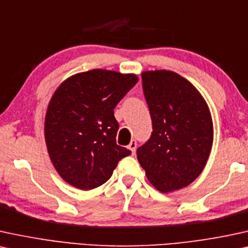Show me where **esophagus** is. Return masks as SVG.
I'll return each mask as SVG.
<instances>
[{"mask_svg":"<svg viewBox=\"0 0 248 248\" xmlns=\"http://www.w3.org/2000/svg\"><path fill=\"white\" fill-rule=\"evenodd\" d=\"M136 146H137V143H136V140H131V142L129 143V145H128V149L130 150L131 151V153H135V151H136Z\"/></svg>","mask_w":248,"mask_h":248,"instance_id":"esophagus-1","label":"esophagus"}]
</instances>
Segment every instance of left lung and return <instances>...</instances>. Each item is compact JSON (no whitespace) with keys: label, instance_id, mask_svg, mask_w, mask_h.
Masks as SVG:
<instances>
[{"label":"left lung","instance_id":"1","mask_svg":"<svg viewBox=\"0 0 248 248\" xmlns=\"http://www.w3.org/2000/svg\"><path fill=\"white\" fill-rule=\"evenodd\" d=\"M142 79L153 131L137 149V160L160 192L183 189L202 174L211 155V111L198 89L175 72L145 71Z\"/></svg>","mask_w":248,"mask_h":248}]
</instances>
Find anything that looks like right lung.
I'll list each match as a JSON object with an SVG mask.
<instances>
[{
	"label": "right lung",
	"instance_id": "obj_1",
	"mask_svg": "<svg viewBox=\"0 0 248 248\" xmlns=\"http://www.w3.org/2000/svg\"><path fill=\"white\" fill-rule=\"evenodd\" d=\"M139 81L136 74L90 70L67 78L50 99L45 139L62 180L80 190L104 184L130 150L118 145L114 108Z\"/></svg>",
	"mask_w": 248,
	"mask_h": 248
}]
</instances>
